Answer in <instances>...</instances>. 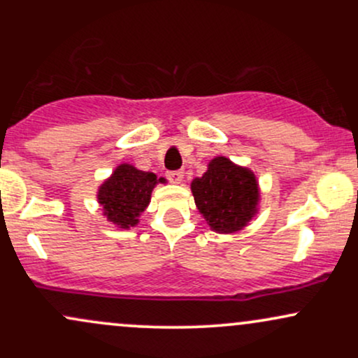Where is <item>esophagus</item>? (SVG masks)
I'll return each instance as SVG.
<instances>
[{
	"instance_id": "1",
	"label": "esophagus",
	"mask_w": 358,
	"mask_h": 358,
	"mask_svg": "<svg viewBox=\"0 0 358 358\" xmlns=\"http://www.w3.org/2000/svg\"><path fill=\"white\" fill-rule=\"evenodd\" d=\"M168 180H170L171 183H182L183 182V171L182 170H176V171H168L166 173Z\"/></svg>"
}]
</instances>
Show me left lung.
I'll use <instances>...</instances> for the list:
<instances>
[{
    "instance_id": "8db88e82",
    "label": "left lung",
    "mask_w": 358,
    "mask_h": 358,
    "mask_svg": "<svg viewBox=\"0 0 358 358\" xmlns=\"http://www.w3.org/2000/svg\"><path fill=\"white\" fill-rule=\"evenodd\" d=\"M190 188L196 208L217 234L242 231L259 212L261 192L256 175L225 156L210 159L207 171L193 178Z\"/></svg>"
}]
</instances>
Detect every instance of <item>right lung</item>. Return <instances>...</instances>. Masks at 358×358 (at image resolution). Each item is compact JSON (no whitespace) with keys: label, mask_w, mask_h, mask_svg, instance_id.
I'll return each instance as SVG.
<instances>
[{"label":"right lung","mask_w":358,"mask_h":358,"mask_svg":"<svg viewBox=\"0 0 358 358\" xmlns=\"http://www.w3.org/2000/svg\"><path fill=\"white\" fill-rule=\"evenodd\" d=\"M158 183H166V180L151 171L138 170L129 163H121L97 190L102 215L119 229L136 227Z\"/></svg>","instance_id":"add662e5"}]
</instances>
